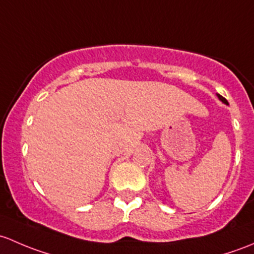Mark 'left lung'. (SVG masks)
I'll use <instances>...</instances> for the list:
<instances>
[{"mask_svg": "<svg viewBox=\"0 0 254 254\" xmlns=\"http://www.w3.org/2000/svg\"><path fill=\"white\" fill-rule=\"evenodd\" d=\"M218 98H219V100H221V101H223L224 104H226V105H229V103H227V100H226V99H225L224 96H221L220 94H218Z\"/></svg>", "mask_w": 254, "mask_h": 254, "instance_id": "left-lung-1", "label": "left lung"}]
</instances>
